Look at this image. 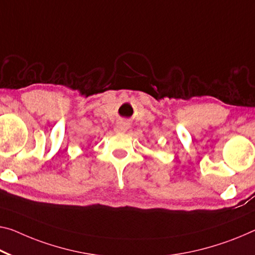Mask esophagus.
<instances>
[{"label": "esophagus", "instance_id": "esophagus-1", "mask_svg": "<svg viewBox=\"0 0 255 255\" xmlns=\"http://www.w3.org/2000/svg\"><path fill=\"white\" fill-rule=\"evenodd\" d=\"M127 130H128V127H127V124H125V123L117 124L116 128H115L116 132H125Z\"/></svg>", "mask_w": 255, "mask_h": 255}]
</instances>
